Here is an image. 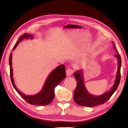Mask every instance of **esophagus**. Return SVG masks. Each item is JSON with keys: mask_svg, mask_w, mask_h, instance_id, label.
Masks as SVG:
<instances>
[{"mask_svg": "<svg viewBox=\"0 0 128 128\" xmlns=\"http://www.w3.org/2000/svg\"><path fill=\"white\" fill-rule=\"evenodd\" d=\"M74 72L73 70L71 69V68H68V69L66 71V76H71L72 74Z\"/></svg>", "mask_w": 128, "mask_h": 128, "instance_id": "1", "label": "esophagus"}]
</instances>
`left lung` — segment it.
<instances>
[{"instance_id": "1", "label": "left lung", "mask_w": 128, "mask_h": 128, "mask_svg": "<svg viewBox=\"0 0 128 128\" xmlns=\"http://www.w3.org/2000/svg\"><path fill=\"white\" fill-rule=\"evenodd\" d=\"M112 44L114 45V48L117 53L114 54V56L117 58L118 60L116 76L112 87L109 91L102 94V95L94 96L90 94L86 90L84 85L83 71L82 70H78L75 72L74 74V76L77 82V87L74 94V99L77 104L81 106L94 107L98 105L103 104L106 102L108 100H109L114 91L117 90L120 80V67L122 62H121V57L116 48L115 44L113 42Z\"/></svg>"}]
</instances>
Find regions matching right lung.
Returning <instances> with one entry per match:
<instances>
[{
  "instance_id": "add662e5",
  "label": "right lung",
  "mask_w": 128,
  "mask_h": 128,
  "mask_svg": "<svg viewBox=\"0 0 128 128\" xmlns=\"http://www.w3.org/2000/svg\"><path fill=\"white\" fill-rule=\"evenodd\" d=\"M33 39L34 36L30 34H24L19 38L18 40L13 48V50L17 46L19 42L24 39ZM9 65L10 68V77L11 82L17 92L20 96L29 104L37 106H47L52 102L54 97V89L66 77L65 68L64 65H60L54 68L49 74L47 79L46 80L42 89L40 92L34 95H26L20 92L16 86L14 77H13V70L12 66V53L10 54L9 57Z\"/></svg>"
}]
</instances>
